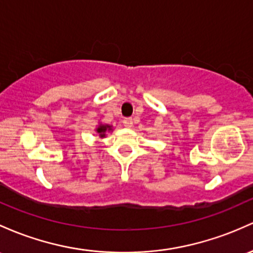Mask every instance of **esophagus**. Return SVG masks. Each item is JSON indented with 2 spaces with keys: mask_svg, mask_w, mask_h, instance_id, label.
<instances>
[{
  "mask_svg": "<svg viewBox=\"0 0 253 253\" xmlns=\"http://www.w3.org/2000/svg\"><path fill=\"white\" fill-rule=\"evenodd\" d=\"M124 126L127 127V128H129V127L133 126V120L131 118H126L124 120Z\"/></svg>",
  "mask_w": 253,
  "mask_h": 253,
  "instance_id": "34e87169",
  "label": "esophagus"
}]
</instances>
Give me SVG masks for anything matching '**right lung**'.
<instances>
[{
	"label": "right lung",
	"instance_id": "add662e5",
	"mask_svg": "<svg viewBox=\"0 0 253 253\" xmlns=\"http://www.w3.org/2000/svg\"><path fill=\"white\" fill-rule=\"evenodd\" d=\"M95 131H96V134L98 135L99 138H105V135H107L105 133L112 132L113 131V126H112V125L102 124V122H99V124L97 125Z\"/></svg>",
	"mask_w": 253,
	"mask_h": 253
}]
</instances>
